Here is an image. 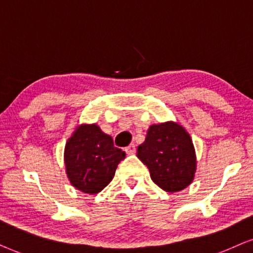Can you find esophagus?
Masks as SVG:
<instances>
[{
    "instance_id": "34e87169",
    "label": "esophagus",
    "mask_w": 253,
    "mask_h": 253,
    "mask_svg": "<svg viewBox=\"0 0 253 253\" xmlns=\"http://www.w3.org/2000/svg\"><path fill=\"white\" fill-rule=\"evenodd\" d=\"M125 151H126L127 155H133V154H135V144H134V143L129 144L128 147L125 148Z\"/></svg>"
}]
</instances>
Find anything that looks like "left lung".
<instances>
[{
    "label": "left lung",
    "mask_w": 253,
    "mask_h": 253,
    "mask_svg": "<svg viewBox=\"0 0 253 253\" xmlns=\"http://www.w3.org/2000/svg\"><path fill=\"white\" fill-rule=\"evenodd\" d=\"M136 156L148 167L154 183L171 193L187 187L197 170L190 134L173 121L151 125Z\"/></svg>",
    "instance_id": "8db88e82"
}]
</instances>
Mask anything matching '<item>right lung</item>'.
<instances>
[{
	"instance_id": "1",
	"label": "right lung",
	"mask_w": 253,
	"mask_h": 253,
	"mask_svg": "<svg viewBox=\"0 0 253 253\" xmlns=\"http://www.w3.org/2000/svg\"><path fill=\"white\" fill-rule=\"evenodd\" d=\"M126 154L96 124L81 125L65 148L66 172L77 190L96 194L110 184Z\"/></svg>"
}]
</instances>
